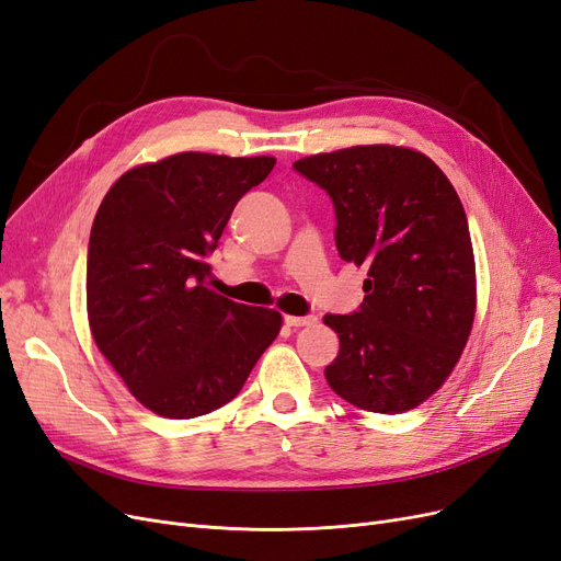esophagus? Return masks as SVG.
Segmentation results:
<instances>
[{"instance_id": "1", "label": "esophagus", "mask_w": 561, "mask_h": 561, "mask_svg": "<svg viewBox=\"0 0 561 561\" xmlns=\"http://www.w3.org/2000/svg\"><path fill=\"white\" fill-rule=\"evenodd\" d=\"M316 316H285V324L287 327H308V324H316Z\"/></svg>"}]
</instances>
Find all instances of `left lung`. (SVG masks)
<instances>
[{"mask_svg": "<svg viewBox=\"0 0 561 561\" xmlns=\"http://www.w3.org/2000/svg\"><path fill=\"white\" fill-rule=\"evenodd\" d=\"M330 195L341 260L369 266L355 313L324 316L339 334L330 388L362 411L415 409L450 376L476 313L465 206L427 156L355 146L293 164Z\"/></svg>", "mask_w": 561, "mask_h": 561, "instance_id": "1", "label": "left lung"}]
</instances>
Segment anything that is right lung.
Listing matches in <instances>:
<instances>
[{
  "mask_svg": "<svg viewBox=\"0 0 561 561\" xmlns=\"http://www.w3.org/2000/svg\"><path fill=\"white\" fill-rule=\"evenodd\" d=\"M274 158L179 152L113 183L88 243L96 347L146 409L190 420L234 399L280 332V313L216 295L208 257Z\"/></svg>",
  "mask_w": 561,
  "mask_h": 561,
  "instance_id": "obj_1",
  "label": "right lung"
}]
</instances>
